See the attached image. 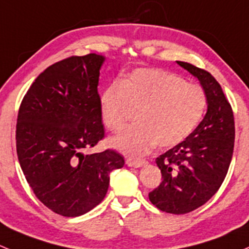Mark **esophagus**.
<instances>
[{"label": "esophagus", "mask_w": 249, "mask_h": 249, "mask_svg": "<svg viewBox=\"0 0 249 249\" xmlns=\"http://www.w3.org/2000/svg\"><path fill=\"white\" fill-rule=\"evenodd\" d=\"M125 164H127L128 166H132V168H142L146 164V160H133V158H128L127 160H125Z\"/></svg>", "instance_id": "1"}]
</instances>
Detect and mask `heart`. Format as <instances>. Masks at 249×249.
<instances>
[{"instance_id":"b5f03b06","label":"heart","mask_w":249,"mask_h":249,"mask_svg":"<svg viewBox=\"0 0 249 249\" xmlns=\"http://www.w3.org/2000/svg\"><path fill=\"white\" fill-rule=\"evenodd\" d=\"M204 89L160 68H139L115 81L99 96V114L111 132L124 129L130 112L139 111L135 127L110 139L125 155H145L156 145L169 148L194 132L204 117Z\"/></svg>"}]
</instances>
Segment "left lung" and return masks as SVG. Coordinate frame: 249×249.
<instances>
[{"instance_id": "1", "label": "left lung", "mask_w": 249, "mask_h": 249, "mask_svg": "<svg viewBox=\"0 0 249 249\" xmlns=\"http://www.w3.org/2000/svg\"><path fill=\"white\" fill-rule=\"evenodd\" d=\"M200 83L207 98L202 121L186 140L156 158L163 181L148 194L160 211L183 214L209 201L222 186L232 158L234 114L209 71L176 61Z\"/></svg>"}]
</instances>
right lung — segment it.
Returning a JSON list of instances; mask_svg holds the SVG:
<instances>
[{
    "instance_id": "obj_1",
    "label": "right lung",
    "mask_w": 249,
    "mask_h": 249,
    "mask_svg": "<svg viewBox=\"0 0 249 249\" xmlns=\"http://www.w3.org/2000/svg\"><path fill=\"white\" fill-rule=\"evenodd\" d=\"M103 55L71 56L38 75L18 114L17 152L38 199L65 217L85 214L109 188V174L124 165L120 153L86 155L104 137L97 91Z\"/></svg>"
}]
</instances>
